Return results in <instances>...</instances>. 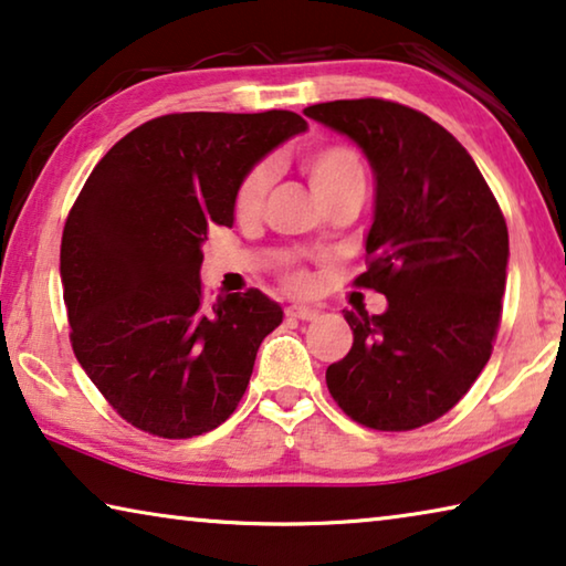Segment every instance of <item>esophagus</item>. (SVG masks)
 I'll return each instance as SVG.
<instances>
[{"label":"esophagus","instance_id":"obj_1","mask_svg":"<svg viewBox=\"0 0 566 566\" xmlns=\"http://www.w3.org/2000/svg\"><path fill=\"white\" fill-rule=\"evenodd\" d=\"M284 312H286V317H292V319H315L319 315V310L312 305H290Z\"/></svg>","mask_w":566,"mask_h":566}]
</instances>
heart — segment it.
<instances>
[{"mask_svg": "<svg viewBox=\"0 0 566 566\" xmlns=\"http://www.w3.org/2000/svg\"><path fill=\"white\" fill-rule=\"evenodd\" d=\"M307 175L317 196L325 198L331 196V192L345 188V185L364 182V163H360V157L350 147L327 145L310 151ZM269 185H272V167L269 165H259L243 177L233 198L235 216L239 218L256 216L266 200ZM290 282L294 286H305V276L292 274Z\"/></svg>", "mask_w": 566, "mask_h": 566, "instance_id": "heart-1", "label": "heart"}]
</instances>
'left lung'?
I'll return each instance as SVG.
<instances>
[{
	"label": "left lung",
	"mask_w": 566,
	"mask_h": 566,
	"mask_svg": "<svg viewBox=\"0 0 566 566\" xmlns=\"http://www.w3.org/2000/svg\"><path fill=\"white\" fill-rule=\"evenodd\" d=\"M305 116L356 142L374 170L370 261L356 284L389 302L381 315L345 310L353 348L327 366V389L364 427H424L491 358L509 269L503 213L468 149L415 108L356 98Z\"/></svg>",
	"instance_id": "obj_1"
}]
</instances>
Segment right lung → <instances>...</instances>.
<instances>
[{"label": "right lung", "mask_w": 566, "mask_h": 566, "mask_svg": "<svg viewBox=\"0 0 566 566\" xmlns=\"http://www.w3.org/2000/svg\"><path fill=\"white\" fill-rule=\"evenodd\" d=\"M307 122L167 114L106 151L71 208L63 300L78 364L129 424L188 440L229 419L284 312L264 292L202 302V243L233 226L243 177Z\"/></svg>", "instance_id": "1"}]
</instances>
